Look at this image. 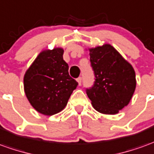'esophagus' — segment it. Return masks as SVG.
<instances>
[{
    "label": "esophagus",
    "mask_w": 154,
    "mask_h": 154,
    "mask_svg": "<svg viewBox=\"0 0 154 154\" xmlns=\"http://www.w3.org/2000/svg\"><path fill=\"white\" fill-rule=\"evenodd\" d=\"M77 82H78V84L81 85V83H82V77H78L77 79Z\"/></svg>",
    "instance_id": "obj_1"
}]
</instances>
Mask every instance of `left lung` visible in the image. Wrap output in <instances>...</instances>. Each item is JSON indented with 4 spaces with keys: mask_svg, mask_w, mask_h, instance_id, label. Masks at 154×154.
I'll use <instances>...</instances> for the list:
<instances>
[{
    "mask_svg": "<svg viewBox=\"0 0 154 154\" xmlns=\"http://www.w3.org/2000/svg\"><path fill=\"white\" fill-rule=\"evenodd\" d=\"M88 50L95 82L87 95L97 112L116 114L132 99L137 83L134 69L110 44Z\"/></svg>",
    "mask_w": 154,
    "mask_h": 154,
    "instance_id": "left-lung-1",
    "label": "left lung"
}]
</instances>
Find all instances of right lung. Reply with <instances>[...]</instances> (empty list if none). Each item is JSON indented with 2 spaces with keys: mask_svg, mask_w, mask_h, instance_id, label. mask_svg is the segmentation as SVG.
Here are the masks:
<instances>
[{
  "mask_svg": "<svg viewBox=\"0 0 154 154\" xmlns=\"http://www.w3.org/2000/svg\"><path fill=\"white\" fill-rule=\"evenodd\" d=\"M63 52L61 47L42 51L25 73L26 96L42 114L51 116L63 110L78 85L70 77Z\"/></svg>",
  "mask_w": 154,
  "mask_h": 154,
  "instance_id": "obj_1",
  "label": "right lung"
}]
</instances>
